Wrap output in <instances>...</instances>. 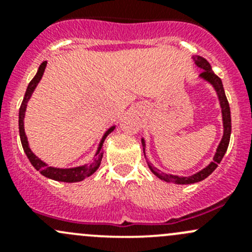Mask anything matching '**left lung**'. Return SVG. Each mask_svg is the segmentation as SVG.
Instances as JSON below:
<instances>
[{"label": "left lung", "mask_w": 252, "mask_h": 252, "mask_svg": "<svg viewBox=\"0 0 252 252\" xmlns=\"http://www.w3.org/2000/svg\"><path fill=\"white\" fill-rule=\"evenodd\" d=\"M195 63L199 65L200 68L204 69V72L201 73V77L206 79V80L210 81L215 89L217 90L218 97H220V107H222V114H223V126H224V134H223L222 141H220V146H218L217 152L215 155V158L213 161L206 167L205 169H202L201 172L199 173L191 175V177H177V175H171V174H164L161 173L158 169H156L155 167H152L151 164H149L150 169L152 171V173L156 174L157 177L161 178V179L166 180V182H171L174 183V184H194V183L201 182V180L206 179L216 168L218 167V164L220 163L222 158L224 157V154L227 152L228 145H229V140H230V131H232V119H230V108H229V103H228L227 96H225L224 89H223V84L222 80H220V77L213 73L212 68H211L210 63L205 60L204 57H200V56H195L194 57ZM142 142V147H145V142L144 140H141Z\"/></svg>", "instance_id": "1"}]
</instances>
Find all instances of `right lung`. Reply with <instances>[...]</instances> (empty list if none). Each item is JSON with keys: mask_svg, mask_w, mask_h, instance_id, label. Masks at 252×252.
<instances>
[{"mask_svg": "<svg viewBox=\"0 0 252 252\" xmlns=\"http://www.w3.org/2000/svg\"><path fill=\"white\" fill-rule=\"evenodd\" d=\"M45 68H46V62L41 63V65H40L36 75L32 78V80L30 81L29 85H28L27 93H25V96H24V100H23L22 105H20V108H19V135H20V141H22L23 150H24L25 155H27V157L29 158L30 163L34 166V168L36 169V171H39L42 175H45V177L50 178V179H53V180H58V182H65V183L81 182V180H84L85 178H88L89 175L93 174L94 172L98 168V166H100V163H101V159H102V156H103V152H101L103 141H105L106 136L113 131L114 128H111L110 130L105 134V136H103L102 141H101V144H100V147H98V151L96 152V156H97V158L94 161V163L85 164V166L77 167V168L60 169V168H52V167H48L44 163V162L40 161V159L37 158L34 154H32V150L29 149V145H28L27 136H25V131H24V114H25V108H27L28 100H29L30 96H32L34 89L36 88V85L39 84L40 79H41L42 74H44V72H45Z\"/></svg>", "mask_w": 252, "mask_h": 252, "instance_id": "add662e5", "label": "right lung"}]
</instances>
